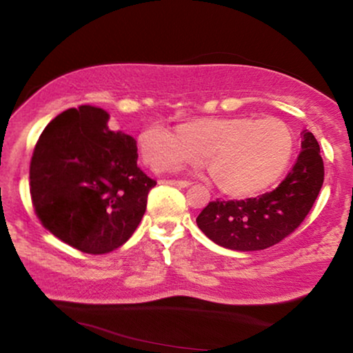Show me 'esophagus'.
Segmentation results:
<instances>
[{
  "label": "esophagus",
  "mask_w": 353,
  "mask_h": 353,
  "mask_svg": "<svg viewBox=\"0 0 353 353\" xmlns=\"http://www.w3.org/2000/svg\"><path fill=\"white\" fill-rule=\"evenodd\" d=\"M162 183L179 186V188H188V186L191 185V182H188V181H176V179H171V181H162Z\"/></svg>",
  "instance_id": "34e87169"
}]
</instances>
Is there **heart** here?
Here are the masks:
<instances>
[{"label":"heart","instance_id":"b5f03b06","mask_svg":"<svg viewBox=\"0 0 353 353\" xmlns=\"http://www.w3.org/2000/svg\"><path fill=\"white\" fill-rule=\"evenodd\" d=\"M141 157L154 171L206 162L219 188L253 196L282 176L294 152V133L279 118H197L176 133L152 124L139 134Z\"/></svg>","mask_w":353,"mask_h":353}]
</instances>
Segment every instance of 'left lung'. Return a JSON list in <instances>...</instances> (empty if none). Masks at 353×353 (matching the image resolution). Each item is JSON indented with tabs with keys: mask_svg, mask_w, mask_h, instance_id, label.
Returning a JSON list of instances; mask_svg holds the SVG:
<instances>
[{
	"mask_svg": "<svg viewBox=\"0 0 353 353\" xmlns=\"http://www.w3.org/2000/svg\"><path fill=\"white\" fill-rule=\"evenodd\" d=\"M323 179L319 142L303 130L302 150L277 188L245 200L209 201L197 216V226L209 239L230 250L267 249L301 226L316 203Z\"/></svg>",
	"mask_w": 353,
	"mask_h": 353,
	"instance_id": "obj_1",
	"label": "left lung"
}]
</instances>
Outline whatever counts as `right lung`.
<instances>
[{"label": "right lung", "instance_id": "add662e5", "mask_svg": "<svg viewBox=\"0 0 353 353\" xmlns=\"http://www.w3.org/2000/svg\"><path fill=\"white\" fill-rule=\"evenodd\" d=\"M100 108L68 109L51 119L30 162V196L42 226L89 254L129 239L156 185L138 167V147L112 130Z\"/></svg>", "mask_w": 353, "mask_h": 353}]
</instances>
